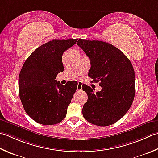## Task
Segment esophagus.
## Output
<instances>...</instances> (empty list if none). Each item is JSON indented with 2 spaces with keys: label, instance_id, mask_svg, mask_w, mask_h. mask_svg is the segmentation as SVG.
<instances>
[{
  "label": "esophagus",
  "instance_id": "1",
  "mask_svg": "<svg viewBox=\"0 0 158 158\" xmlns=\"http://www.w3.org/2000/svg\"><path fill=\"white\" fill-rule=\"evenodd\" d=\"M77 89L78 91H81L82 90V83L79 82L78 84H77Z\"/></svg>",
  "mask_w": 158,
  "mask_h": 158
}]
</instances>
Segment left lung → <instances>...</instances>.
<instances>
[{"mask_svg": "<svg viewBox=\"0 0 158 158\" xmlns=\"http://www.w3.org/2000/svg\"><path fill=\"white\" fill-rule=\"evenodd\" d=\"M77 45L89 58L88 76L100 82V92L94 93L82 85L88 94L83 116L92 124L105 127L118 121L127 112L135 97V75L131 61L112 44L98 40L80 39Z\"/></svg>", "mask_w": 158, "mask_h": 158, "instance_id": "1", "label": "left lung"}]
</instances>
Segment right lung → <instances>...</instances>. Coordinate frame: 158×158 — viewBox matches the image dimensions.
Returning a JSON list of instances; mask_svg holds the SVG:
<instances>
[{
    "instance_id": "right-lung-1",
    "label": "right lung",
    "mask_w": 158,
    "mask_h": 158,
    "mask_svg": "<svg viewBox=\"0 0 158 158\" xmlns=\"http://www.w3.org/2000/svg\"><path fill=\"white\" fill-rule=\"evenodd\" d=\"M77 40H52L36 48L20 70V98L26 113L35 122L50 125L65 118L77 88L76 81L61 85L56 80L64 71L62 55Z\"/></svg>"
}]
</instances>
